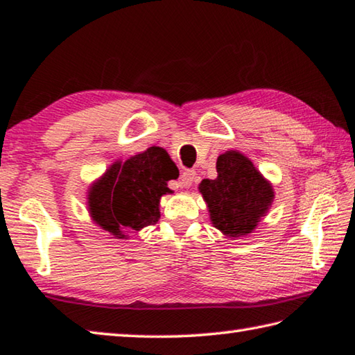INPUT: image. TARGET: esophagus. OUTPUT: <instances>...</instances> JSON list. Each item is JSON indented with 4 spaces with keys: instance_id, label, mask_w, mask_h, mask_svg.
I'll return each instance as SVG.
<instances>
[{
    "instance_id": "obj_1",
    "label": "esophagus",
    "mask_w": 355,
    "mask_h": 355,
    "mask_svg": "<svg viewBox=\"0 0 355 355\" xmlns=\"http://www.w3.org/2000/svg\"><path fill=\"white\" fill-rule=\"evenodd\" d=\"M196 178V172L194 171H184L182 173V177H180V184H182V188H189V186L192 184V182H194Z\"/></svg>"
}]
</instances>
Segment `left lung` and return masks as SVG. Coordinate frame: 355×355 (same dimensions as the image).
<instances>
[{
	"label": "left lung",
	"instance_id": "left-lung-1",
	"mask_svg": "<svg viewBox=\"0 0 355 355\" xmlns=\"http://www.w3.org/2000/svg\"><path fill=\"white\" fill-rule=\"evenodd\" d=\"M216 180H202L199 191L205 199L213 225L225 236L239 238L255 230L274 200L271 183L252 161L236 150H228L216 161Z\"/></svg>",
	"mask_w": 355,
	"mask_h": 355
}]
</instances>
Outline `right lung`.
<instances>
[{"label": "right lung", "instance_id": "obj_1", "mask_svg": "<svg viewBox=\"0 0 355 355\" xmlns=\"http://www.w3.org/2000/svg\"><path fill=\"white\" fill-rule=\"evenodd\" d=\"M178 169L164 148L150 147L130 159L116 161L89 188L87 205L95 224L122 239L123 228L141 230L159 219V200Z\"/></svg>", "mask_w": 355, "mask_h": 355}]
</instances>
